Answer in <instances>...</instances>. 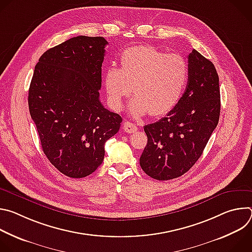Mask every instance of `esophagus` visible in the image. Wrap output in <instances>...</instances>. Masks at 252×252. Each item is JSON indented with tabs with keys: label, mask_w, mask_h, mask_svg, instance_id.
<instances>
[{
	"label": "esophagus",
	"mask_w": 252,
	"mask_h": 252,
	"mask_svg": "<svg viewBox=\"0 0 252 252\" xmlns=\"http://www.w3.org/2000/svg\"><path fill=\"white\" fill-rule=\"evenodd\" d=\"M124 129L127 133H132V132L137 130V126L135 125L131 124L130 122H125L124 123Z\"/></svg>",
	"instance_id": "1"
}]
</instances>
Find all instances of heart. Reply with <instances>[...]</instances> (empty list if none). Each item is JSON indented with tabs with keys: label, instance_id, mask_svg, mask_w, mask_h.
<instances>
[{
	"label": "heart",
	"instance_id": "heart-1",
	"mask_svg": "<svg viewBox=\"0 0 252 252\" xmlns=\"http://www.w3.org/2000/svg\"><path fill=\"white\" fill-rule=\"evenodd\" d=\"M189 68L179 54H167L152 46L126 49L120 58V68L110 67L103 76V85L110 104L116 111L124 107L131 92L129 113L134 118L150 114L161 117L173 110L181 100Z\"/></svg>",
	"mask_w": 252,
	"mask_h": 252
}]
</instances>
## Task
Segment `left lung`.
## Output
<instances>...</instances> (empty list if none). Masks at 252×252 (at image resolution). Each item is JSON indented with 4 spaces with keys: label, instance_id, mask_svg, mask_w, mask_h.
I'll return each mask as SVG.
<instances>
[{
    "label": "left lung",
    "instance_id": "left-lung-1",
    "mask_svg": "<svg viewBox=\"0 0 252 252\" xmlns=\"http://www.w3.org/2000/svg\"><path fill=\"white\" fill-rule=\"evenodd\" d=\"M188 58L189 82L181 100L166 117L143 127L148 143L139 164L158 181L189 171L202 155L220 120V92L215 66L196 50Z\"/></svg>",
    "mask_w": 252,
    "mask_h": 252
}]
</instances>
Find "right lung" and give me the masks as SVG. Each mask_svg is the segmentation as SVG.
Wrapping results in <instances>:
<instances>
[{
    "label": "right lung",
    "instance_id": "obj_1",
    "mask_svg": "<svg viewBox=\"0 0 252 252\" xmlns=\"http://www.w3.org/2000/svg\"><path fill=\"white\" fill-rule=\"evenodd\" d=\"M106 45L102 37L79 35L45 52L34 66L30 114L44 154L68 177H85L101 164L104 143L123 121L99 100Z\"/></svg>",
    "mask_w": 252,
    "mask_h": 252
}]
</instances>
